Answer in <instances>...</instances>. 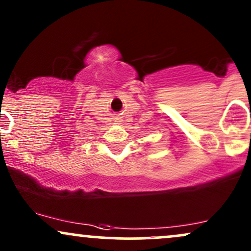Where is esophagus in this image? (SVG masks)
<instances>
[{
    "mask_svg": "<svg viewBox=\"0 0 251 251\" xmlns=\"http://www.w3.org/2000/svg\"><path fill=\"white\" fill-rule=\"evenodd\" d=\"M117 122H119V119H117Z\"/></svg>",
    "mask_w": 251,
    "mask_h": 251,
    "instance_id": "1",
    "label": "esophagus"
}]
</instances>
